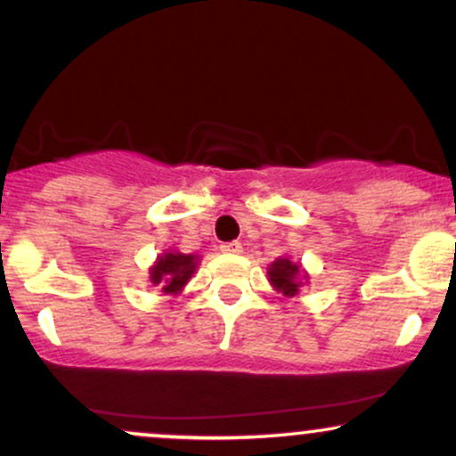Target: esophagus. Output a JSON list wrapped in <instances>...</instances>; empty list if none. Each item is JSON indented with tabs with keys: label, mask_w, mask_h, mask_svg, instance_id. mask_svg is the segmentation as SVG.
Returning <instances> with one entry per match:
<instances>
[{
	"label": "esophagus",
	"mask_w": 456,
	"mask_h": 456,
	"mask_svg": "<svg viewBox=\"0 0 456 456\" xmlns=\"http://www.w3.org/2000/svg\"><path fill=\"white\" fill-rule=\"evenodd\" d=\"M221 250L227 255H240L242 253V244L240 242H224L221 244Z\"/></svg>",
	"instance_id": "34e87169"
}]
</instances>
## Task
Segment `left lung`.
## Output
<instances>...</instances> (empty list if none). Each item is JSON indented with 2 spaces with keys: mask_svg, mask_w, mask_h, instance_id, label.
<instances>
[{
  "mask_svg": "<svg viewBox=\"0 0 456 456\" xmlns=\"http://www.w3.org/2000/svg\"><path fill=\"white\" fill-rule=\"evenodd\" d=\"M268 276L272 287L276 291H281L282 296L291 297L297 294V289L302 287V279H306V272H302V268L294 261L289 259H276L274 264L268 268Z\"/></svg>",
  "mask_w": 456,
  "mask_h": 456,
  "instance_id": "1",
  "label": "left lung"
}]
</instances>
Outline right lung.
Returning <instances> with one entry per match:
<instances>
[{
  "mask_svg": "<svg viewBox=\"0 0 456 456\" xmlns=\"http://www.w3.org/2000/svg\"><path fill=\"white\" fill-rule=\"evenodd\" d=\"M197 255H184L167 250L156 259V264L150 268V281L154 285H160L165 294H180L182 287L197 270Z\"/></svg>",
  "mask_w": 456,
  "mask_h": 456,
  "instance_id": "1",
  "label": "right lung"
}]
</instances>
